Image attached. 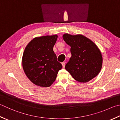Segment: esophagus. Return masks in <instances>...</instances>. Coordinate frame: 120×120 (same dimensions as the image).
<instances>
[{
    "mask_svg": "<svg viewBox=\"0 0 120 120\" xmlns=\"http://www.w3.org/2000/svg\"><path fill=\"white\" fill-rule=\"evenodd\" d=\"M62 67H63V68H64V67H65V62H62Z\"/></svg>",
    "mask_w": 120,
    "mask_h": 120,
    "instance_id": "34e87169",
    "label": "esophagus"
}]
</instances>
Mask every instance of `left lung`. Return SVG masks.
Returning a JSON list of instances; mask_svg holds the SVG:
<instances>
[{
	"label": "left lung",
	"instance_id": "1",
	"mask_svg": "<svg viewBox=\"0 0 120 120\" xmlns=\"http://www.w3.org/2000/svg\"><path fill=\"white\" fill-rule=\"evenodd\" d=\"M62 37L71 47L72 55L65 68L74 79L86 83L98 75L102 68V57L97 45L81 34L65 33Z\"/></svg>",
	"mask_w": 120,
	"mask_h": 120
}]
</instances>
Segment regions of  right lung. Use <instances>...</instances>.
Wrapping results in <instances>:
<instances>
[{
    "instance_id": "obj_1",
    "label": "right lung",
    "mask_w": 120,
    "mask_h": 120,
    "mask_svg": "<svg viewBox=\"0 0 120 120\" xmlns=\"http://www.w3.org/2000/svg\"><path fill=\"white\" fill-rule=\"evenodd\" d=\"M57 35L37 37L25 48L22 67L25 74L35 85L47 87L55 81L62 65L57 60L53 47Z\"/></svg>"
}]
</instances>
